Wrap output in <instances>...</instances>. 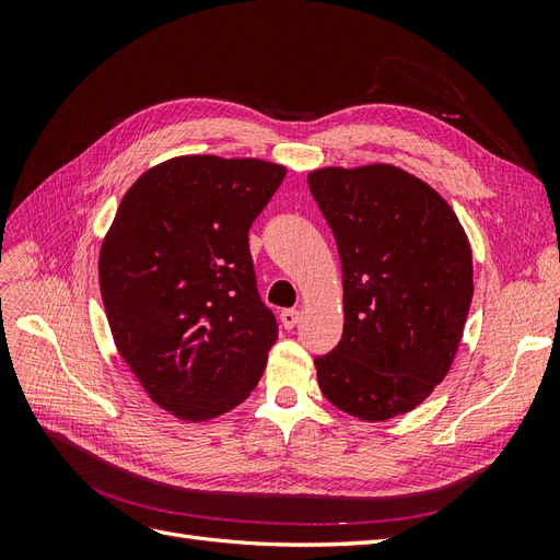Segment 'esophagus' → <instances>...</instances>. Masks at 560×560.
Listing matches in <instances>:
<instances>
[{"instance_id": "1", "label": "esophagus", "mask_w": 560, "mask_h": 560, "mask_svg": "<svg viewBox=\"0 0 560 560\" xmlns=\"http://www.w3.org/2000/svg\"><path fill=\"white\" fill-rule=\"evenodd\" d=\"M299 317H301V313H299V311H294V308H287V311H282V313H280L282 327H284V329H294V327H296V322H299Z\"/></svg>"}]
</instances>
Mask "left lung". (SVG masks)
I'll list each match as a JSON object with an SVG mask.
<instances>
[{
    "label": "left lung",
    "mask_w": 560,
    "mask_h": 560,
    "mask_svg": "<svg viewBox=\"0 0 560 560\" xmlns=\"http://www.w3.org/2000/svg\"><path fill=\"white\" fill-rule=\"evenodd\" d=\"M343 270V336L315 358L336 409L360 420L413 411L442 383L474 294L471 249L448 202L395 165L308 175Z\"/></svg>",
    "instance_id": "8db88e82"
}]
</instances>
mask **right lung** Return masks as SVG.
Returning <instances> with one entry per match:
<instances>
[{"mask_svg": "<svg viewBox=\"0 0 560 560\" xmlns=\"http://www.w3.org/2000/svg\"><path fill=\"white\" fill-rule=\"evenodd\" d=\"M259 159L179 156L147 171L100 249L114 343L161 409L210 420L257 387L278 322L247 231L284 179Z\"/></svg>", "mask_w": 560, "mask_h": 560, "instance_id": "add662e5", "label": "right lung"}]
</instances>
